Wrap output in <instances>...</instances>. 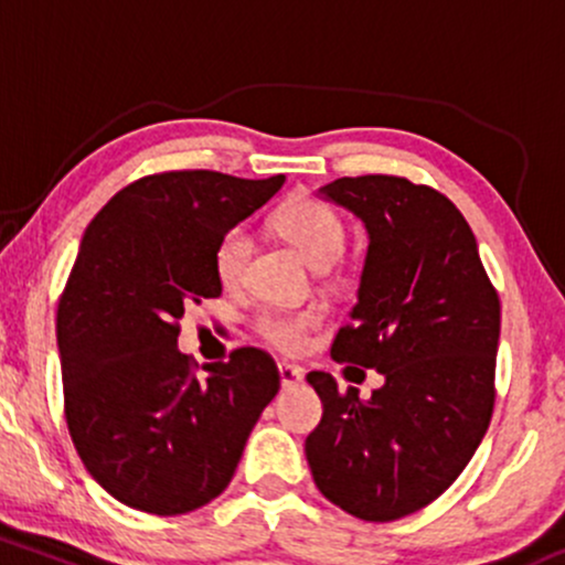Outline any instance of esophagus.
Masks as SVG:
<instances>
[{
  "label": "esophagus",
  "mask_w": 565,
  "mask_h": 565,
  "mask_svg": "<svg viewBox=\"0 0 565 565\" xmlns=\"http://www.w3.org/2000/svg\"><path fill=\"white\" fill-rule=\"evenodd\" d=\"M278 377H281L284 391H289V387L300 385V382L305 380V372H302L300 366L287 364V361H284V364H278Z\"/></svg>",
  "instance_id": "obj_1"
}]
</instances>
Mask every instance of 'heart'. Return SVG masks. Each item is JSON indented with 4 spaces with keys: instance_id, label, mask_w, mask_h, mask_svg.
I'll return each instance as SVG.
<instances>
[{
    "instance_id": "obj_1",
    "label": "heart",
    "mask_w": 565,
    "mask_h": 565,
    "mask_svg": "<svg viewBox=\"0 0 565 565\" xmlns=\"http://www.w3.org/2000/svg\"><path fill=\"white\" fill-rule=\"evenodd\" d=\"M274 228L284 236L313 268H329L345 249V223L329 204L313 196H295L278 206ZM252 257V236L244 225H233L220 236L215 246V274L223 287H238L246 276ZM323 316L316 308L281 310L270 308L257 316L255 327L265 342L284 350L300 353L308 345L310 334L321 327Z\"/></svg>"
}]
</instances>
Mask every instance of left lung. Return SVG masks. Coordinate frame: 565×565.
<instances>
[{"label": "left lung", "instance_id": "left-lung-1", "mask_svg": "<svg viewBox=\"0 0 565 565\" xmlns=\"http://www.w3.org/2000/svg\"><path fill=\"white\" fill-rule=\"evenodd\" d=\"M366 225L359 302L332 359L377 369L372 398L310 372L321 423L305 438L319 491L361 521H398L457 481L494 412L499 295L468 220L395 174L319 188Z\"/></svg>", "mask_w": 565, "mask_h": 565}]
</instances>
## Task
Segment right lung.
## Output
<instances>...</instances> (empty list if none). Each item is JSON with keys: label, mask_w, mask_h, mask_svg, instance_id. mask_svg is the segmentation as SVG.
<instances>
[{"label": "right lung", "mask_w": 565, "mask_h": 565, "mask_svg": "<svg viewBox=\"0 0 565 565\" xmlns=\"http://www.w3.org/2000/svg\"><path fill=\"white\" fill-rule=\"evenodd\" d=\"M284 174H148L84 231L57 302L63 404L84 468L114 499L183 515L225 491L252 427L281 387L260 348L193 374L178 350L185 308L220 297L215 246Z\"/></svg>", "instance_id": "add662e5"}]
</instances>
